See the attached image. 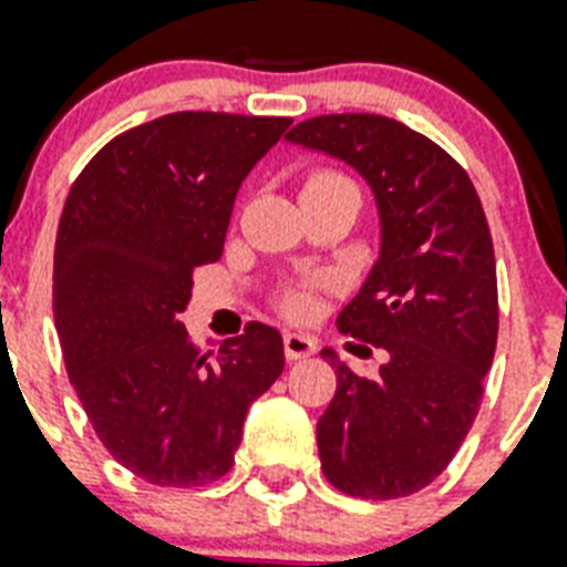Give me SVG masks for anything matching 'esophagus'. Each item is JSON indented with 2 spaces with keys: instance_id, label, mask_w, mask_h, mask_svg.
Masks as SVG:
<instances>
[{
  "instance_id": "1",
  "label": "esophagus",
  "mask_w": 567,
  "mask_h": 567,
  "mask_svg": "<svg viewBox=\"0 0 567 567\" xmlns=\"http://www.w3.org/2000/svg\"><path fill=\"white\" fill-rule=\"evenodd\" d=\"M282 344H285V357H288V360H306V357H312V353L318 351L315 339L302 336V332H285Z\"/></svg>"
}]
</instances>
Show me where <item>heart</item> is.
<instances>
[{
    "mask_svg": "<svg viewBox=\"0 0 567 567\" xmlns=\"http://www.w3.org/2000/svg\"><path fill=\"white\" fill-rule=\"evenodd\" d=\"M323 181L344 178H339V175H315L309 184H323ZM309 184H306V187H309ZM276 306H279V312H282L285 318H291V321H306V318L315 312V291L309 285H291V288H285V291L279 293Z\"/></svg>",
    "mask_w": 567,
    "mask_h": 567,
    "instance_id": "b5f03b06",
    "label": "heart"
}]
</instances>
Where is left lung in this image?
<instances>
[{
    "mask_svg": "<svg viewBox=\"0 0 567 567\" xmlns=\"http://www.w3.org/2000/svg\"><path fill=\"white\" fill-rule=\"evenodd\" d=\"M285 140L348 163L380 219L378 261L339 330L380 348L383 362L360 378L332 348L321 351L336 369V395L318 419L321 470L360 499L416 494L470 434L494 362L499 309L485 210L464 168L395 118L318 115Z\"/></svg>",
    "mask_w": 567,
    "mask_h": 567,
    "instance_id": "1",
    "label": "left lung"
}]
</instances>
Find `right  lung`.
Segmentation results:
<instances>
[{"label":"right lung","instance_id":"1","mask_svg":"<svg viewBox=\"0 0 567 567\" xmlns=\"http://www.w3.org/2000/svg\"><path fill=\"white\" fill-rule=\"evenodd\" d=\"M291 118L172 112L106 142L73 181L53 261L64 365L110 455L159 487L231 470L285 369L261 321L202 353L181 323L193 267L223 255L237 189Z\"/></svg>","mask_w":567,"mask_h":567}]
</instances>
